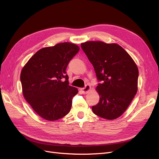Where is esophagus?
I'll list each match as a JSON object with an SVG mask.
<instances>
[{"label":"esophagus","mask_w":159,"mask_h":159,"mask_svg":"<svg viewBox=\"0 0 159 159\" xmlns=\"http://www.w3.org/2000/svg\"><path fill=\"white\" fill-rule=\"evenodd\" d=\"M90 89H91V86L89 85H86L84 88L81 89V92L85 94V93H88L90 91Z\"/></svg>","instance_id":"1"}]
</instances>
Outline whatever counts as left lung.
Masks as SVG:
<instances>
[{
  "label": "left lung",
  "instance_id": "left-lung-1",
  "mask_svg": "<svg viewBox=\"0 0 159 159\" xmlns=\"http://www.w3.org/2000/svg\"><path fill=\"white\" fill-rule=\"evenodd\" d=\"M101 84L96 91L99 103L92 107L98 116L108 120L125 111L137 92L139 70L132 57L119 44L101 41L81 43Z\"/></svg>",
  "mask_w": 159,
  "mask_h": 159
}]
</instances>
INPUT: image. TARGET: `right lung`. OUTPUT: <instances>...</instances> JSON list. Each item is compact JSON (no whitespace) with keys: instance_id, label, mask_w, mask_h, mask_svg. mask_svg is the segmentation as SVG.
<instances>
[{"instance_id":"1","label":"right lung","mask_w":159,"mask_h":159,"mask_svg":"<svg viewBox=\"0 0 159 159\" xmlns=\"http://www.w3.org/2000/svg\"><path fill=\"white\" fill-rule=\"evenodd\" d=\"M79 50L78 46L70 42L43 48L23 67L20 81L24 97L43 119L56 121L70 111L72 98L78 90L69 85L66 70Z\"/></svg>"}]
</instances>
